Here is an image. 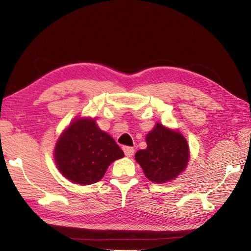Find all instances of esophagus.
<instances>
[{
    "mask_svg": "<svg viewBox=\"0 0 251 251\" xmlns=\"http://www.w3.org/2000/svg\"><path fill=\"white\" fill-rule=\"evenodd\" d=\"M123 151H124L125 155L127 157H131L132 155H134V152H135L134 148H131V147H124L123 148Z\"/></svg>",
    "mask_w": 251,
    "mask_h": 251,
    "instance_id": "34e87169",
    "label": "esophagus"
}]
</instances>
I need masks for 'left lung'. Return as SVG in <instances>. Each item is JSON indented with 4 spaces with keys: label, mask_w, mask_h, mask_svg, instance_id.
<instances>
[{
    "label": "left lung",
    "mask_w": 251,
    "mask_h": 251,
    "mask_svg": "<svg viewBox=\"0 0 251 251\" xmlns=\"http://www.w3.org/2000/svg\"><path fill=\"white\" fill-rule=\"evenodd\" d=\"M147 149L135 154L146 177L154 183H166L183 173L189 164L190 149L177 129L156 123L146 137Z\"/></svg>",
    "instance_id": "left-lung-1"
}]
</instances>
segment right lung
<instances>
[{
  "instance_id": "1",
  "label": "right lung",
  "mask_w": 251,
  "mask_h": 251,
  "mask_svg": "<svg viewBox=\"0 0 251 251\" xmlns=\"http://www.w3.org/2000/svg\"><path fill=\"white\" fill-rule=\"evenodd\" d=\"M124 157L113 138L92 117H76L58 138L54 158L58 170L71 182L93 184L102 179L110 164Z\"/></svg>"
}]
</instances>
